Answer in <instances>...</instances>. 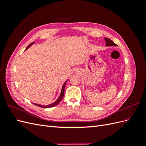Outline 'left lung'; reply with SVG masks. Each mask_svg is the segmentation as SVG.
<instances>
[{"mask_svg": "<svg viewBox=\"0 0 146 146\" xmlns=\"http://www.w3.org/2000/svg\"><path fill=\"white\" fill-rule=\"evenodd\" d=\"M105 40L106 41V46H117V44L115 43H114L113 41H112L111 39L107 38H104Z\"/></svg>", "mask_w": 146, "mask_h": 146, "instance_id": "8db88e82", "label": "left lung"}]
</instances>
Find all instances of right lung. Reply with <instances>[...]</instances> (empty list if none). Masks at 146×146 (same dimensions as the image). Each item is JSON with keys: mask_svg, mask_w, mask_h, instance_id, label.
<instances>
[{"mask_svg": "<svg viewBox=\"0 0 146 146\" xmlns=\"http://www.w3.org/2000/svg\"><path fill=\"white\" fill-rule=\"evenodd\" d=\"M34 42H33L31 43L30 44L29 46H28V47H27V48H26V49H25V50H27L28 48H29L30 47L32 46L33 44H34ZM66 82H67V80H66V81L64 82V83L63 84V86H62V88H61V93H60V96H59V98H58V99H56V100H55V101L54 102H53L52 104H49V105H41V104H35V103H33V104H35V105H36V106H38V107H42V108H44L54 107H55V106H56V105H58V104L60 102L61 100H62L63 98L64 97V88H65V85H66Z\"/></svg>", "mask_w": 146, "mask_h": 146, "instance_id": "add662e5", "label": "right lung"}]
</instances>
